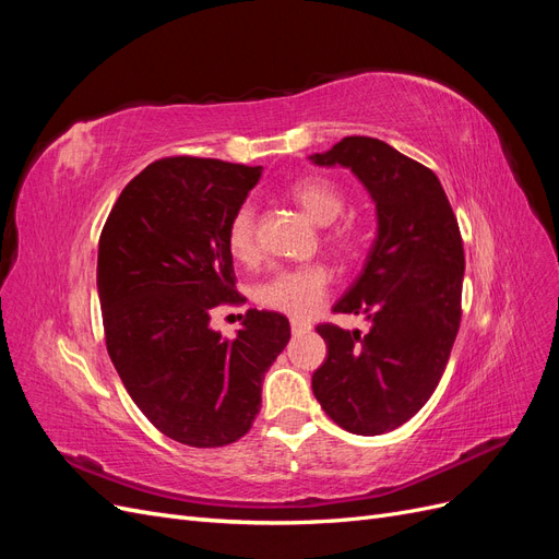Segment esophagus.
<instances>
[{"instance_id":"34e87169","label":"esophagus","mask_w":559,"mask_h":559,"mask_svg":"<svg viewBox=\"0 0 559 559\" xmlns=\"http://www.w3.org/2000/svg\"><path fill=\"white\" fill-rule=\"evenodd\" d=\"M310 331V324H306V321H298V319H292V333L294 335H302Z\"/></svg>"}]
</instances>
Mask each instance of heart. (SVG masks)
<instances>
[{"label": "heart", "mask_w": 559, "mask_h": 559, "mask_svg": "<svg viewBox=\"0 0 559 559\" xmlns=\"http://www.w3.org/2000/svg\"><path fill=\"white\" fill-rule=\"evenodd\" d=\"M289 198L317 226H331L345 210L343 191L324 177H308L296 181L289 189ZM326 245L337 253H352L357 249V235L347 226L333 228L326 233ZM228 249L233 259L240 263L257 259V212H253L251 205H242L233 214L228 224ZM329 284L331 270L321 263L282 270V273L259 286L257 300L270 310L306 319L324 302Z\"/></svg>", "instance_id": "1"}]
</instances>
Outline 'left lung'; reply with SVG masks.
Returning <instances> with one entry per match:
<instances>
[{
  "mask_svg": "<svg viewBox=\"0 0 559 559\" xmlns=\"http://www.w3.org/2000/svg\"><path fill=\"white\" fill-rule=\"evenodd\" d=\"M310 160L347 167L376 205V240L333 312L368 331L317 326L326 361L312 376L324 413L349 433L394 431L429 401L462 319L464 247L441 181L373 138H345Z\"/></svg>",
  "mask_w": 559,
  "mask_h": 559,
  "instance_id": "1",
  "label": "left lung"
}]
</instances>
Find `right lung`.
Returning <instances> with one entry per match:
<instances>
[{
	"instance_id": "1",
	"label": "right lung",
	"mask_w": 559,
	"mask_h": 559,
	"mask_svg": "<svg viewBox=\"0 0 559 559\" xmlns=\"http://www.w3.org/2000/svg\"><path fill=\"white\" fill-rule=\"evenodd\" d=\"M263 167L163 158L134 177L99 235L107 352L130 399L167 438L235 443L261 411L267 368L292 337L280 312L247 310L233 341L210 326L235 292L228 224Z\"/></svg>"
}]
</instances>
